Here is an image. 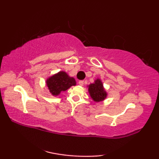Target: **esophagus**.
<instances>
[{"label":"esophagus","mask_w":159,"mask_h":159,"mask_svg":"<svg viewBox=\"0 0 159 159\" xmlns=\"http://www.w3.org/2000/svg\"><path fill=\"white\" fill-rule=\"evenodd\" d=\"M79 84L80 85H81V86H82L84 84V81L83 80H80V81L79 82Z\"/></svg>","instance_id":"esophagus-1"}]
</instances>
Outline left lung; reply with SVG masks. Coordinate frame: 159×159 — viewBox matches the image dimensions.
Wrapping results in <instances>:
<instances>
[{
    "instance_id": "left-lung-1",
    "label": "left lung",
    "mask_w": 159,
    "mask_h": 159,
    "mask_svg": "<svg viewBox=\"0 0 159 159\" xmlns=\"http://www.w3.org/2000/svg\"><path fill=\"white\" fill-rule=\"evenodd\" d=\"M88 87L89 93H90V97L94 101H102L107 96V93L104 90L103 83H102L101 80L97 79L94 83L90 84Z\"/></svg>"
}]
</instances>
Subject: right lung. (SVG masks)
Here are the masks:
<instances>
[{"mask_svg":"<svg viewBox=\"0 0 159 159\" xmlns=\"http://www.w3.org/2000/svg\"><path fill=\"white\" fill-rule=\"evenodd\" d=\"M46 84L50 92L53 95H58L62 91L66 90L76 84L75 80L69 77L65 71H59L46 80Z\"/></svg>","mask_w":159,"mask_h":159,"instance_id":"1","label":"right lung"}]
</instances>
